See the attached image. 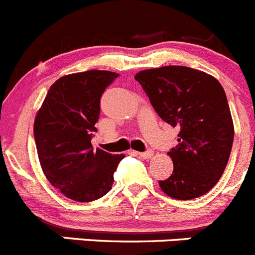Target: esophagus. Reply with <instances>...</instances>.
Wrapping results in <instances>:
<instances>
[{
    "label": "esophagus",
    "instance_id": "esophagus-1",
    "mask_svg": "<svg viewBox=\"0 0 255 255\" xmlns=\"http://www.w3.org/2000/svg\"><path fill=\"white\" fill-rule=\"evenodd\" d=\"M135 154L139 155L140 158H143V159H149V158H151V155H153V151L146 150V151H143V153H137V151H135Z\"/></svg>",
    "mask_w": 255,
    "mask_h": 255
}]
</instances>
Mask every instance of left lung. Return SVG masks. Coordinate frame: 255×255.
Here are the masks:
<instances>
[{
    "label": "left lung",
    "instance_id": "left-lung-1",
    "mask_svg": "<svg viewBox=\"0 0 255 255\" xmlns=\"http://www.w3.org/2000/svg\"><path fill=\"white\" fill-rule=\"evenodd\" d=\"M163 121L178 128V144L168 151L173 173L159 181L176 200L209 192L223 176L230 156L234 125L223 86L202 71L167 65L135 76Z\"/></svg>",
    "mask_w": 255,
    "mask_h": 255
}]
</instances>
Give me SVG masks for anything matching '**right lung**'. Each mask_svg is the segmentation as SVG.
<instances>
[{
	"label": "right lung",
	"instance_id": "obj_1",
	"mask_svg": "<svg viewBox=\"0 0 255 255\" xmlns=\"http://www.w3.org/2000/svg\"><path fill=\"white\" fill-rule=\"evenodd\" d=\"M119 74L87 71L58 79L46 93L34 123L40 165L48 181L65 197L91 202L111 190L124 154L91 144L100 118L102 93Z\"/></svg>",
	"mask_w": 255,
	"mask_h": 255
}]
</instances>
